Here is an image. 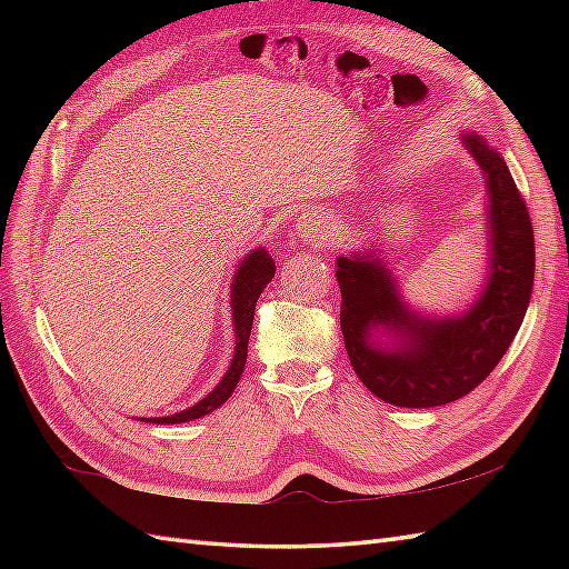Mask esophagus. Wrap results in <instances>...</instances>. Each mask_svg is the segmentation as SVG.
Returning <instances> with one entry per match:
<instances>
[{
  "label": "esophagus",
  "instance_id": "34e87169",
  "mask_svg": "<svg viewBox=\"0 0 569 569\" xmlns=\"http://www.w3.org/2000/svg\"><path fill=\"white\" fill-rule=\"evenodd\" d=\"M296 234H298V237L318 239V237H325V234H328V224H325V220H320V217L310 214V212H303V214L298 217Z\"/></svg>",
  "mask_w": 569,
  "mask_h": 569
}]
</instances>
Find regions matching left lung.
I'll return each mask as SVG.
<instances>
[{
    "label": "left lung",
    "instance_id": "8db88e82",
    "mask_svg": "<svg viewBox=\"0 0 569 569\" xmlns=\"http://www.w3.org/2000/svg\"><path fill=\"white\" fill-rule=\"evenodd\" d=\"M462 143L489 198V269L475 303L455 316H420L377 253L337 257L347 357L359 381L391 406H445L477 389L511 347L533 291V224L509 166L477 131Z\"/></svg>",
    "mask_w": 569,
    "mask_h": 569
}]
</instances>
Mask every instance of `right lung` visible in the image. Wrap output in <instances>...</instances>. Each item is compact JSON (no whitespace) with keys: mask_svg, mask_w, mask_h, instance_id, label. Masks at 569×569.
<instances>
[{"mask_svg":"<svg viewBox=\"0 0 569 569\" xmlns=\"http://www.w3.org/2000/svg\"><path fill=\"white\" fill-rule=\"evenodd\" d=\"M276 273V263L269 257V251L263 247H257L249 251L244 259L237 263V271L232 278V322H234V355L232 361H229V369L220 383L214 389L200 398L196 406H190L180 413L173 416H163V418H141L143 422H159V426H176V422H188L212 413L214 408H220L232 391L237 389V383L241 379V371H244L247 365V347H249V335H251V322H253V310H257V300L263 293L266 283L271 281Z\"/></svg>","mask_w":569,"mask_h":569,"instance_id":"add662e5","label":"right lung"}]
</instances>
